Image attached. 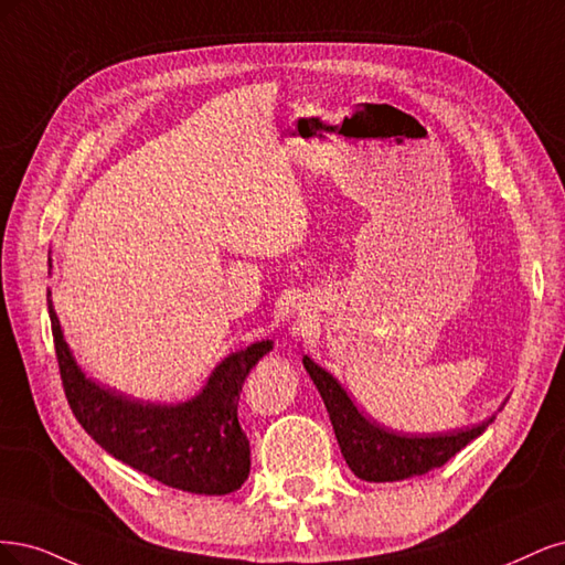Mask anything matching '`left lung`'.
I'll return each instance as SVG.
<instances>
[{"label": "left lung", "mask_w": 565, "mask_h": 565, "mask_svg": "<svg viewBox=\"0 0 565 565\" xmlns=\"http://www.w3.org/2000/svg\"><path fill=\"white\" fill-rule=\"evenodd\" d=\"M302 363L331 415L344 462L363 481L385 483L423 477L429 469L446 465L455 452L475 441L493 423V417H488L481 425L444 434H402L385 429L354 406L350 394L331 373H326L309 356H302Z\"/></svg>", "instance_id": "left-lung-1"}]
</instances>
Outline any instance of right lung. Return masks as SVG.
Segmentation results:
<instances>
[{
	"instance_id": "add662e5",
	"label": "right lung",
	"mask_w": 565,
	"mask_h": 565,
	"mask_svg": "<svg viewBox=\"0 0 565 565\" xmlns=\"http://www.w3.org/2000/svg\"><path fill=\"white\" fill-rule=\"evenodd\" d=\"M46 302L67 404L90 439L163 486L196 495H227L242 488L250 448L236 404L246 375L271 350V340L230 354L185 404H142L82 373L63 338L51 290Z\"/></svg>"
}]
</instances>
